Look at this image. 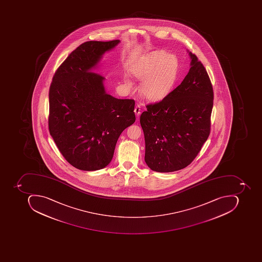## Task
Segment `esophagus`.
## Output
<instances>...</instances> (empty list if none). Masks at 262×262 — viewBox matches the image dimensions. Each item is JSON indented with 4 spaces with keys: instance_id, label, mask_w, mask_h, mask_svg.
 I'll return each mask as SVG.
<instances>
[{
    "instance_id": "obj_1",
    "label": "esophagus",
    "mask_w": 262,
    "mask_h": 262,
    "mask_svg": "<svg viewBox=\"0 0 262 262\" xmlns=\"http://www.w3.org/2000/svg\"><path fill=\"white\" fill-rule=\"evenodd\" d=\"M134 112H135V115H136L137 117H139V115H140L141 113V107L140 105H139V104H137V105H136V107H135Z\"/></svg>"
}]
</instances>
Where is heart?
<instances>
[{
  "label": "heart",
  "mask_w": 262,
  "mask_h": 262,
  "mask_svg": "<svg viewBox=\"0 0 262 262\" xmlns=\"http://www.w3.org/2000/svg\"><path fill=\"white\" fill-rule=\"evenodd\" d=\"M180 62L177 56L164 50H155L139 57L132 64L130 73L140 85L142 96L147 101L157 102L168 96L178 79ZM125 85L132 88V82L125 78Z\"/></svg>",
  "instance_id": "heart-1"
}]
</instances>
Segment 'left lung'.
I'll list each match as a JSON object with an SVG mask.
<instances>
[{
  "mask_svg": "<svg viewBox=\"0 0 262 262\" xmlns=\"http://www.w3.org/2000/svg\"><path fill=\"white\" fill-rule=\"evenodd\" d=\"M190 69L168 96L141 115L145 161L158 172L183 169L197 157L210 133L213 91L209 75L189 52Z\"/></svg>",
  "mask_w": 262,
  "mask_h": 262,
  "instance_id": "obj_1",
  "label": "left lung"
}]
</instances>
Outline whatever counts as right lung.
<instances>
[{
    "instance_id": "obj_1",
    "label": "right lung",
    "mask_w": 262,
    "mask_h": 262,
    "mask_svg": "<svg viewBox=\"0 0 262 262\" xmlns=\"http://www.w3.org/2000/svg\"><path fill=\"white\" fill-rule=\"evenodd\" d=\"M120 40L85 41L55 72L49 93V130L75 168L96 171L113 159L120 134L135 121V101L107 94L104 78L93 72Z\"/></svg>"
}]
</instances>
